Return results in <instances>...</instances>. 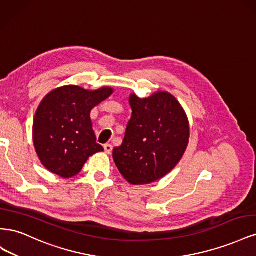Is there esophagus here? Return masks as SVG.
<instances>
[{
  "mask_svg": "<svg viewBox=\"0 0 256 256\" xmlns=\"http://www.w3.org/2000/svg\"><path fill=\"white\" fill-rule=\"evenodd\" d=\"M104 152H106V154H110L112 152V150H113V146H112L111 144H106V145L104 146Z\"/></svg>",
  "mask_w": 256,
  "mask_h": 256,
  "instance_id": "esophagus-1",
  "label": "esophagus"
}]
</instances>
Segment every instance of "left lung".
Instances as JSON below:
<instances>
[{
	"label": "left lung",
	"instance_id": "8db88e82",
	"mask_svg": "<svg viewBox=\"0 0 256 256\" xmlns=\"http://www.w3.org/2000/svg\"><path fill=\"white\" fill-rule=\"evenodd\" d=\"M132 116L113 159L132 184L156 182L180 162L189 141V124L182 106L168 92L141 99L131 95Z\"/></svg>",
	"mask_w": 256,
	"mask_h": 256
}]
</instances>
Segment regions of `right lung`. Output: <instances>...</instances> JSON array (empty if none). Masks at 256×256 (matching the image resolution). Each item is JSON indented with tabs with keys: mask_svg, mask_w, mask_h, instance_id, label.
Instances as JSON below:
<instances>
[{
	"mask_svg": "<svg viewBox=\"0 0 256 256\" xmlns=\"http://www.w3.org/2000/svg\"><path fill=\"white\" fill-rule=\"evenodd\" d=\"M112 88L86 90L66 85L44 98L35 114L33 140L44 166L60 177L78 174L92 154L102 152L92 128L90 111Z\"/></svg>",
	"mask_w": 256,
	"mask_h": 256,
	"instance_id": "1",
	"label": "right lung"
}]
</instances>
